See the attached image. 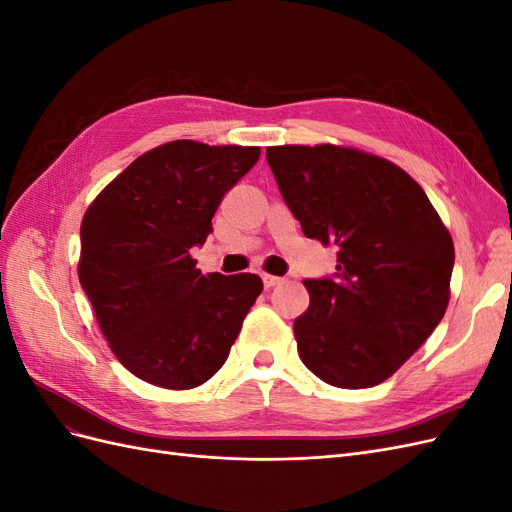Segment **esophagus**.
Segmentation results:
<instances>
[{"instance_id": "esophagus-1", "label": "esophagus", "mask_w": 512, "mask_h": 512, "mask_svg": "<svg viewBox=\"0 0 512 512\" xmlns=\"http://www.w3.org/2000/svg\"><path fill=\"white\" fill-rule=\"evenodd\" d=\"M262 282H265V288H273V286H280L284 282V277L262 273Z\"/></svg>"}]
</instances>
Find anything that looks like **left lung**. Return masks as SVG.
Here are the masks:
<instances>
[{
    "label": "left lung",
    "mask_w": 512,
    "mask_h": 512,
    "mask_svg": "<svg viewBox=\"0 0 512 512\" xmlns=\"http://www.w3.org/2000/svg\"><path fill=\"white\" fill-rule=\"evenodd\" d=\"M303 235L337 245V273L305 280L309 307L294 320L305 367L339 389L391 378L438 327L455 247L406 170L337 145L267 147Z\"/></svg>",
    "instance_id": "1"
}]
</instances>
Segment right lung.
<instances>
[{
	"label": "right lung",
	"mask_w": 512,
	"mask_h": 512,
	"mask_svg": "<svg viewBox=\"0 0 512 512\" xmlns=\"http://www.w3.org/2000/svg\"><path fill=\"white\" fill-rule=\"evenodd\" d=\"M258 158L260 147L166 143L85 211L79 280L108 346L136 378L185 391L226 363L262 280L203 275L190 250L205 243L224 194Z\"/></svg>",
	"instance_id": "1"
}]
</instances>
